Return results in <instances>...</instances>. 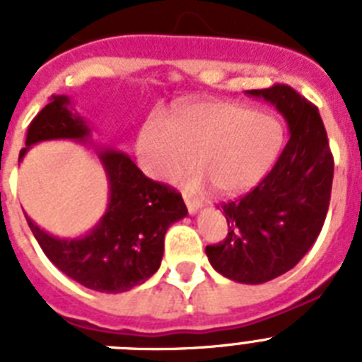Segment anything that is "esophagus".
<instances>
[{
    "label": "esophagus",
    "mask_w": 362,
    "mask_h": 362,
    "mask_svg": "<svg viewBox=\"0 0 362 362\" xmlns=\"http://www.w3.org/2000/svg\"><path fill=\"white\" fill-rule=\"evenodd\" d=\"M185 203H187V209L190 214H197L201 209H203V203H201L199 199L187 196V194H185Z\"/></svg>",
    "instance_id": "1"
}]
</instances>
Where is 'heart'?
<instances>
[{"label": "heart", "mask_w": 362, "mask_h": 362, "mask_svg": "<svg viewBox=\"0 0 362 362\" xmlns=\"http://www.w3.org/2000/svg\"><path fill=\"white\" fill-rule=\"evenodd\" d=\"M283 145V127L274 116L235 101L188 105L172 123L152 116L137 136V161L148 177L170 181L196 165L201 172L183 179L190 187L210 181L223 196L250 190L268 174Z\"/></svg>", "instance_id": "b5f03b06"}]
</instances>
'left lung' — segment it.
I'll return each mask as SVG.
<instances>
[{
    "mask_svg": "<svg viewBox=\"0 0 362 362\" xmlns=\"http://www.w3.org/2000/svg\"><path fill=\"white\" fill-rule=\"evenodd\" d=\"M277 108L290 139L267 177L221 204L228 235L206 246L210 264L235 283L261 284L292 270L317 239L330 204L334 158L315 105L288 85L246 90Z\"/></svg>",
    "mask_w": 362,
    "mask_h": 362,
    "instance_id": "8db88e82",
    "label": "left lung"
}]
</instances>
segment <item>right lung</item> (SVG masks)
I'll return each instance as SVG.
<instances>
[{"label":"right lung","mask_w":362,"mask_h":362,"mask_svg":"<svg viewBox=\"0 0 362 362\" xmlns=\"http://www.w3.org/2000/svg\"><path fill=\"white\" fill-rule=\"evenodd\" d=\"M88 137L90 129L69 95H52L32 119L19 161L41 141L72 139L92 146L108 181V204L98 225L85 235L62 239L25 217L41 250L65 276L95 292L121 293L158 272L166 230L188 210L181 194L146 177L127 153L94 145Z\"/></svg>","instance_id":"1"}]
</instances>
